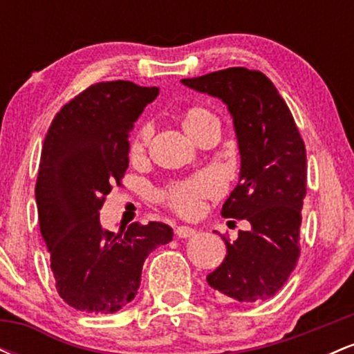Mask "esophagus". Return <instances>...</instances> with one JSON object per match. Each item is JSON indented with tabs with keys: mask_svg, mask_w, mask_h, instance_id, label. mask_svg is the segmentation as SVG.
<instances>
[{
	"mask_svg": "<svg viewBox=\"0 0 354 354\" xmlns=\"http://www.w3.org/2000/svg\"><path fill=\"white\" fill-rule=\"evenodd\" d=\"M174 234H176L178 238H191L196 234V230L189 228V226H178V228L174 230Z\"/></svg>",
	"mask_w": 354,
	"mask_h": 354,
	"instance_id": "obj_1",
	"label": "esophagus"
}]
</instances>
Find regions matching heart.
I'll list each match as a JSON object with an SVG mask.
<instances>
[{"label": "heart", "mask_w": 354, "mask_h": 354, "mask_svg": "<svg viewBox=\"0 0 354 354\" xmlns=\"http://www.w3.org/2000/svg\"><path fill=\"white\" fill-rule=\"evenodd\" d=\"M213 123H218L216 118L213 116V113H209L208 109L203 106L188 108L183 113L180 120L183 131L193 141L196 140L198 135L206 126ZM146 143H148V131L143 129L131 143V149H129L131 160H140L143 156ZM219 191H221V185H219V181L213 174H196V176L189 178V180L174 183L169 188H166L161 193V200L166 203V206H169L181 216H193L200 209L201 200L218 196Z\"/></svg>", "instance_id": "heart-1"}]
</instances>
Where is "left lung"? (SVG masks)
<instances>
[{
	"label": "left lung",
	"mask_w": 354,
	"mask_h": 354,
	"mask_svg": "<svg viewBox=\"0 0 354 354\" xmlns=\"http://www.w3.org/2000/svg\"><path fill=\"white\" fill-rule=\"evenodd\" d=\"M181 83L221 100L233 118L241 166L221 214L251 225L233 243L225 239V259L206 281L225 301H265L281 290L299 256L304 143L290 108L261 71L228 68Z\"/></svg>",
	"instance_id": "8db88e82"
}]
</instances>
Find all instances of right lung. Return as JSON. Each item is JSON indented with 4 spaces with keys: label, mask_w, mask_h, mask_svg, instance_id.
Here are the masks:
<instances>
[{
    "label": "right lung",
    "mask_w": 354,
    "mask_h": 354,
    "mask_svg": "<svg viewBox=\"0 0 354 354\" xmlns=\"http://www.w3.org/2000/svg\"><path fill=\"white\" fill-rule=\"evenodd\" d=\"M156 86L91 84L55 116L44 138L35 196L56 290L80 311L109 315L135 299L145 259L173 239L165 223L104 230L100 209L129 163V131Z\"/></svg>",
    "instance_id": "right-lung-1"
}]
</instances>
